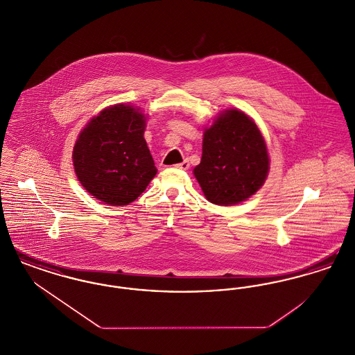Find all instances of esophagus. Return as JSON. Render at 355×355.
Segmentation results:
<instances>
[{"label":"esophagus","instance_id":"esophagus-1","mask_svg":"<svg viewBox=\"0 0 355 355\" xmlns=\"http://www.w3.org/2000/svg\"><path fill=\"white\" fill-rule=\"evenodd\" d=\"M175 168H178V169L181 170H187L190 168V164H189V161H182L181 164H178V165H175Z\"/></svg>","mask_w":355,"mask_h":355}]
</instances>
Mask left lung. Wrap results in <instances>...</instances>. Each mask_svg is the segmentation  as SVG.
Returning a JSON list of instances; mask_svg holds the SVG:
<instances>
[{
	"instance_id": "8db88e82",
	"label": "left lung",
	"mask_w": 355,
	"mask_h": 355,
	"mask_svg": "<svg viewBox=\"0 0 355 355\" xmlns=\"http://www.w3.org/2000/svg\"><path fill=\"white\" fill-rule=\"evenodd\" d=\"M194 175L207 201L232 206L255 194L269 173V154L255 122L243 112H222L205 129Z\"/></svg>"
}]
</instances>
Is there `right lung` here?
Returning <instances> with one entry per match:
<instances>
[{
	"label": "right lung",
	"mask_w": 355,
	"mask_h": 355,
	"mask_svg": "<svg viewBox=\"0 0 355 355\" xmlns=\"http://www.w3.org/2000/svg\"><path fill=\"white\" fill-rule=\"evenodd\" d=\"M146 119L130 105L103 109L78 135L73 165L78 181L110 206L137 200L157 174L144 138Z\"/></svg>",
	"instance_id": "add662e5"
}]
</instances>
